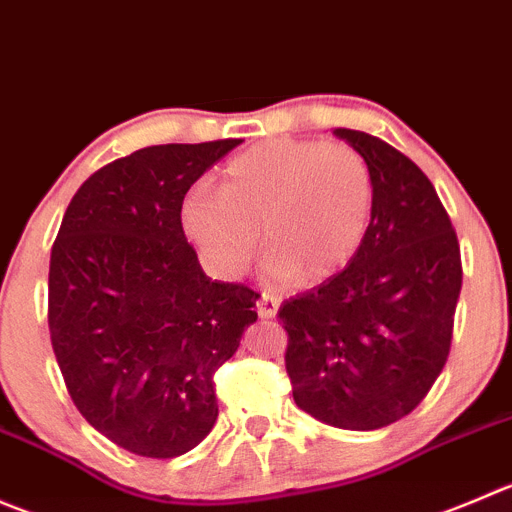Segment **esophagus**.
Returning <instances> with one entry per match:
<instances>
[{
  "instance_id": "34e87169",
  "label": "esophagus",
  "mask_w": 512,
  "mask_h": 512,
  "mask_svg": "<svg viewBox=\"0 0 512 512\" xmlns=\"http://www.w3.org/2000/svg\"><path fill=\"white\" fill-rule=\"evenodd\" d=\"M277 307H280V300H277L275 295H270V292H262V295L257 297V315L265 317V320L277 315Z\"/></svg>"
}]
</instances>
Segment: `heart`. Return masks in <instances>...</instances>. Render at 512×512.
<instances>
[{"label": "heart", "instance_id": "1", "mask_svg": "<svg viewBox=\"0 0 512 512\" xmlns=\"http://www.w3.org/2000/svg\"><path fill=\"white\" fill-rule=\"evenodd\" d=\"M375 177L347 142L265 140L232 157L222 190L195 185L180 205L182 230L222 277L245 275L272 252L277 282H325L340 275L370 235Z\"/></svg>", "mask_w": 512, "mask_h": 512}]
</instances>
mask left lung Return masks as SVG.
Listing matches in <instances>:
<instances>
[{
  "label": "left lung",
  "mask_w": 512,
  "mask_h": 512,
  "mask_svg": "<svg viewBox=\"0 0 512 512\" xmlns=\"http://www.w3.org/2000/svg\"><path fill=\"white\" fill-rule=\"evenodd\" d=\"M370 162L375 212L355 260L290 297L285 367L297 408L342 430L413 413L443 372L463 287L458 235L433 182L380 137L337 127Z\"/></svg>",
  "instance_id": "left-lung-1"
}]
</instances>
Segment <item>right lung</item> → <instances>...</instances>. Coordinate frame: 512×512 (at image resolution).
<instances>
[{"instance_id":"add662e5","label":"right lung","mask_w":512,"mask_h":512,"mask_svg":"<svg viewBox=\"0 0 512 512\" xmlns=\"http://www.w3.org/2000/svg\"><path fill=\"white\" fill-rule=\"evenodd\" d=\"M242 140L155 145L109 162L69 202L49 257V335L72 403L145 458L197 448L217 420L215 372L257 292L212 280L187 242V190Z\"/></svg>"}]
</instances>
